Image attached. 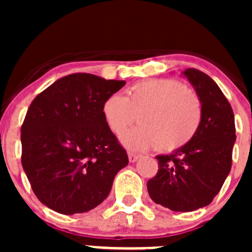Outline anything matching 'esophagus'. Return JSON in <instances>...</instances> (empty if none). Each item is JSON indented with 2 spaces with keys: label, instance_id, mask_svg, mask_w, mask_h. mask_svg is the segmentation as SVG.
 <instances>
[{
  "label": "esophagus",
  "instance_id": "obj_1",
  "mask_svg": "<svg viewBox=\"0 0 252 252\" xmlns=\"http://www.w3.org/2000/svg\"><path fill=\"white\" fill-rule=\"evenodd\" d=\"M128 160H130V162H136L139 160V155L133 153H128Z\"/></svg>",
  "mask_w": 252,
  "mask_h": 252
}]
</instances>
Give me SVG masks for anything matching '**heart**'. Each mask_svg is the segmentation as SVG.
I'll use <instances>...</instances> for the list:
<instances>
[{"mask_svg": "<svg viewBox=\"0 0 252 252\" xmlns=\"http://www.w3.org/2000/svg\"><path fill=\"white\" fill-rule=\"evenodd\" d=\"M107 127L120 136L139 120L140 126L122 142L132 150L173 151L188 144L202 119L201 101L194 91L173 79H151L135 84L126 95H110L102 106Z\"/></svg>", "mask_w": 252, "mask_h": 252, "instance_id": "b5f03b06", "label": "heart"}]
</instances>
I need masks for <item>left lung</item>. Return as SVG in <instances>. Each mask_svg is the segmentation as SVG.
<instances>
[{
  "label": "left lung",
  "instance_id": "obj_1",
  "mask_svg": "<svg viewBox=\"0 0 252 252\" xmlns=\"http://www.w3.org/2000/svg\"><path fill=\"white\" fill-rule=\"evenodd\" d=\"M182 75L201 101V124L188 144L158 155L159 170L148 182V192L157 204L192 212L208 206L230 174L236 128L231 104L212 78L193 68Z\"/></svg>",
  "mask_w": 252,
  "mask_h": 252
}]
</instances>
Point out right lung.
Masks as SVG:
<instances>
[{
	"label": "right lung",
	"mask_w": 252,
	"mask_h": 252,
	"mask_svg": "<svg viewBox=\"0 0 252 252\" xmlns=\"http://www.w3.org/2000/svg\"><path fill=\"white\" fill-rule=\"evenodd\" d=\"M125 84L75 73L55 81L31 102L21 127L22 168L37 199L55 212L95 208L128 164L102 115L103 102Z\"/></svg>",
	"instance_id": "1"
}]
</instances>
